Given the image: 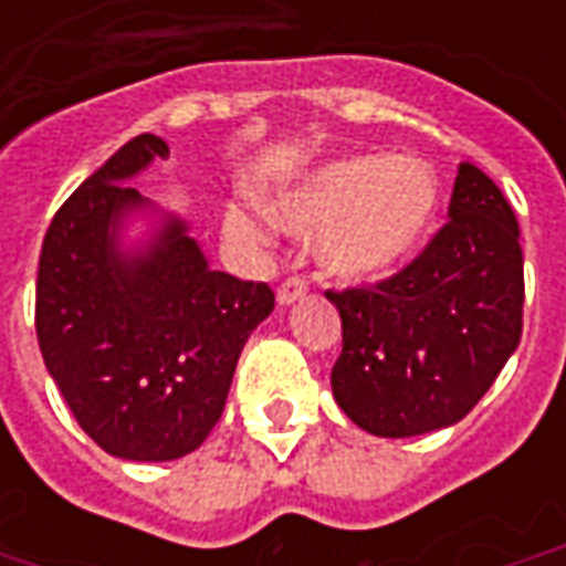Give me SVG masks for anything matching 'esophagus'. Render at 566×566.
Wrapping results in <instances>:
<instances>
[{"label": "esophagus", "mask_w": 566, "mask_h": 566, "mask_svg": "<svg viewBox=\"0 0 566 566\" xmlns=\"http://www.w3.org/2000/svg\"><path fill=\"white\" fill-rule=\"evenodd\" d=\"M306 294H308L306 275H287V279L282 282V287H279V303H282V306H291V303L303 300Z\"/></svg>", "instance_id": "34e87169"}]
</instances>
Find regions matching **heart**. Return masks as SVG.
<instances>
[{"label": "heart", "instance_id": "b5f03b06", "mask_svg": "<svg viewBox=\"0 0 566 566\" xmlns=\"http://www.w3.org/2000/svg\"><path fill=\"white\" fill-rule=\"evenodd\" d=\"M439 187L418 160L364 154L321 166L284 190L275 218L294 233H321V260L339 279H367L403 263L437 218ZM227 223L245 239H266L275 221L235 209Z\"/></svg>", "mask_w": 566, "mask_h": 566}]
</instances>
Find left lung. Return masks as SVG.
Segmentation results:
<instances>
[{
    "label": "left lung",
    "instance_id": "1",
    "mask_svg": "<svg viewBox=\"0 0 566 566\" xmlns=\"http://www.w3.org/2000/svg\"><path fill=\"white\" fill-rule=\"evenodd\" d=\"M343 318L333 397L376 437H418L461 421L522 339L524 258L515 211L461 163L449 221L403 270L327 291Z\"/></svg>",
    "mask_w": 566,
    "mask_h": 566
}]
</instances>
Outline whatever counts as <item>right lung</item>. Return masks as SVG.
Here are the masks:
<instances>
[{
	"instance_id": "add662e5",
	"label": "right lung",
	"mask_w": 566,
	"mask_h": 566,
	"mask_svg": "<svg viewBox=\"0 0 566 566\" xmlns=\"http://www.w3.org/2000/svg\"><path fill=\"white\" fill-rule=\"evenodd\" d=\"M166 157L150 133L120 145L56 209L35 282L44 367L81 430L127 461L202 446L242 345L275 306L266 282L209 270L181 221H166L142 254L117 251L120 214L145 202L124 181Z\"/></svg>"
}]
</instances>
